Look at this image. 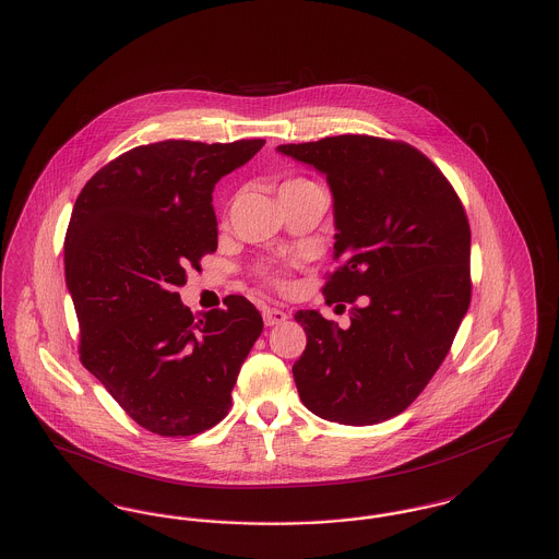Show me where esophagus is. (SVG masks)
<instances>
[{
	"label": "esophagus",
	"mask_w": 559,
	"mask_h": 559,
	"mask_svg": "<svg viewBox=\"0 0 559 559\" xmlns=\"http://www.w3.org/2000/svg\"><path fill=\"white\" fill-rule=\"evenodd\" d=\"M287 319H289V314L283 312V310H278V308H266V310H264V322H266V326L283 324Z\"/></svg>",
	"instance_id": "obj_1"
}]
</instances>
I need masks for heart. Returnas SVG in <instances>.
I'll use <instances>...</instances> for the list:
<instances>
[{
    "mask_svg": "<svg viewBox=\"0 0 559 559\" xmlns=\"http://www.w3.org/2000/svg\"><path fill=\"white\" fill-rule=\"evenodd\" d=\"M301 182V180H299ZM287 185H293V182H287ZM281 267L276 266H266L262 267V276L266 278V281H270V283H278L281 281Z\"/></svg>",
    "mask_w": 559,
    "mask_h": 559,
    "instance_id": "heart-1",
    "label": "heart"
}]
</instances>
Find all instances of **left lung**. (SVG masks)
Here are the masks:
<instances>
[{
    "label": "left lung",
    "instance_id": "left-lung-1",
    "mask_svg": "<svg viewBox=\"0 0 559 559\" xmlns=\"http://www.w3.org/2000/svg\"><path fill=\"white\" fill-rule=\"evenodd\" d=\"M276 151L326 178L337 267L322 293L326 304H352L347 329L319 310L295 312L308 335L293 365L299 399L344 426L392 419L421 394L467 314L465 210L442 171L404 142L346 133Z\"/></svg>",
    "mask_w": 559,
    "mask_h": 559
}]
</instances>
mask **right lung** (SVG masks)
<instances>
[{"mask_svg":"<svg viewBox=\"0 0 559 559\" xmlns=\"http://www.w3.org/2000/svg\"><path fill=\"white\" fill-rule=\"evenodd\" d=\"M266 140H163L110 160L83 187L64 239L81 362L138 426L192 436L230 408L264 329L242 295L192 314L176 287L217 249L213 188Z\"/></svg>","mask_w":559,"mask_h":559,"instance_id":"right-lung-1","label":"right lung"}]
</instances>
